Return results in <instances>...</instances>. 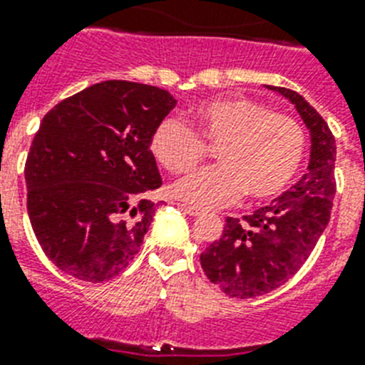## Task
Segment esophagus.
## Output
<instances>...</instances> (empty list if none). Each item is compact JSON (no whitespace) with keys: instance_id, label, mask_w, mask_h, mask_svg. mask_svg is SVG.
Returning <instances> with one entry per match:
<instances>
[{"instance_id":"esophagus-1","label":"esophagus","mask_w":365,"mask_h":365,"mask_svg":"<svg viewBox=\"0 0 365 365\" xmlns=\"http://www.w3.org/2000/svg\"><path fill=\"white\" fill-rule=\"evenodd\" d=\"M180 207H182V210L185 211L187 215H191V217L202 215V210H198V207H195V206H187V204H180Z\"/></svg>"}]
</instances>
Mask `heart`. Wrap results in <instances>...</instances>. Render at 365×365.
Wrapping results in <instances>:
<instances>
[{"instance_id":"1","label":"heart","mask_w":365,"mask_h":365,"mask_svg":"<svg viewBox=\"0 0 365 365\" xmlns=\"http://www.w3.org/2000/svg\"><path fill=\"white\" fill-rule=\"evenodd\" d=\"M195 124L202 138L217 145L220 163L198 168L173 185L174 195L192 206H225L243 191L256 200L274 197L289 185L304 159L302 125L252 98L200 103ZM203 141L191 125L167 116L152 133L150 148L168 173L182 174L206 155Z\"/></svg>"}]
</instances>
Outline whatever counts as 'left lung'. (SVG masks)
Instances as JSON below:
<instances>
[{
  "instance_id": "obj_1",
  "label": "left lung",
  "mask_w": 365,
  "mask_h": 365,
  "mask_svg": "<svg viewBox=\"0 0 365 365\" xmlns=\"http://www.w3.org/2000/svg\"><path fill=\"white\" fill-rule=\"evenodd\" d=\"M295 106L310 131L308 170L289 191L243 220L226 217L220 240L200 254V265L220 292L235 299L265 295L302 267L330 220L336 195V140L323 116L292 88L271 87Z\"/></svg>"
}]
</instances>
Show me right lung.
Instances as JSON below:
<instances>
[{
	"label": "right lung",
	"instance_id": "right-lung-1",
	"mask_svg": "<svg viewBox=\"0 0 365 365\" xmlns=\"http://www.w3.org/2000/svg\"><path fill=\"white\" fill-rule=\"evenodd\" d=\"M176 106L168 91L109 79L42 118L26 161L27 213L42 250L73 278L106 282L128 267L161 187L152 133Z\"/></svg>",
	"mask_w": 365,
	"mask_h": 365
}]
</instances>
